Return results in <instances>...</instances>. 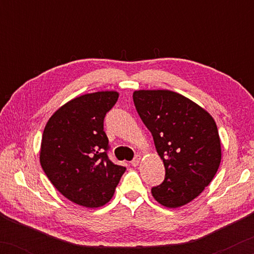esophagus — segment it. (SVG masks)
<instances>
[{
  "instance_id": "obj_1",
  "label": "esophagus",
  "mask_w": 254,
  "mask_h": 254,
  "mask_svg": "<svg viewBox=\"0 0 254 254\" xmlns=\"http://www.w3.org/2000/svg\"><path fill=\"white\" fill-rule=\"evenodd\" d=\"M141 159H142L141 156H140V155H136V156H135V158L133 159V161H131V165H133V166H137L138 164H140Z\"/></svg>"
}]
</instances>
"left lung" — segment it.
I'll list each match as a JSON object with an SVG mask.
<instances>
[{
    "mask_svg": "<svg viewBox=\"0 0 254 254\" xmlns=\"http://www.w3.org/2000/svg\"><path fill=\"white\" fill-rule=\"evenodd\" d=\"M133 99L165 168L164 182L152 187V196L166 208L185 206L203 192L220 166L216 123L200 105L171 90H136Z\"/></svg>",
    "mask_w": 254,
    "mask_h": 254,
    "instance_id": "left-lung-1",
    "label": "left lung"
}]
</instances>
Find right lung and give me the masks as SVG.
<instances>
[{
  "mask_svg": "<svg viewBox=\"0 0 254 254\" xmlns=\"http://www.w3.org/2000/svg\"><path fill=\"white\" fill-rule=\"evenodd\" d=\"M119 92L98 91L69 100L52 114L40 145V164L64 197L79 206L97 208L112 199L126 168L107 157L105 114Z\"/></svg>",
  "mask_w": 254,
  "mask_h": 254,
  "instance_id": "obj_1",
  "label": "right lung"
}]
</instances>
